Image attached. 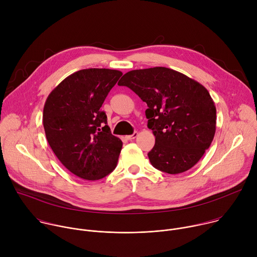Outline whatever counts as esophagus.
Returning <instances> with one entry per match:
<instances>
[{"instance_id":"esophagus-1","label":"esophagus","mask_w":257,"mask_h":257,"mask_svg":"<svg viewBox=\"0 0 257 257\" xmlns=\"http://www.w3.org/2000/svg\"><path fill=\"white\" fill-rule=\"evenodd\" d=\"M137 135H138V133L135 131L132 135H128V136H126V138L128 139V140H132V139H134V138H136L137 137Z\"/></svg>"}]
</instances>
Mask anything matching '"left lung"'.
Here are the masks:
<instances>
[{"label": "left lung", "mask_w": 257, "mask_h": 257, "mask_svg": "<svg viewBox=\"0 0 257 257\" xmlns=\"http://www.w3.org/2000/svg\"><path fill=\"white\" fill-rule=\"evenodd\" d=\"M118 84L148 103V127L156 136L148 154L153 167L175 175L196 165L215 133L216 108L207 89L166 67L129 71Z\"/></svg>", "instance_id": "obj_1"}]
</instances>
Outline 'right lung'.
<instances>
[{
	"instance_id": "1",
	"label": "right lung",
	"mask_w": 257,
	"mask_h": 257,
	"mask_svg": "<svg viewBox=\"0 0 257 257\" xmlns=\"http://www.w3.org/2000/svg\"><path fill=\"white\" fill-rule=\"evenodd\" d=\"M123 73L90 68L66 77L49 94L43 114L47 140L72 174L94 181L112 173L122 150L100 107Z\"/></svg>"
}]
</instances>
